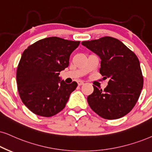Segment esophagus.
<instances>
[{
  "mask_svg": "<svg viewBox=\"0 0 152 152\" xmlns=\"http://www.w3.org/2000/svg\"><path fill=\"white\" fill-rule=\"evenodd\" d=\"M77 83H78V86H82L84 84V81H83V80H78Z\"/></svg>",
  "mask_w": 152,
  "mask_h": 152,
  "instance_id": "obj_1",
  "label": "esophagus"
}]
</instances>
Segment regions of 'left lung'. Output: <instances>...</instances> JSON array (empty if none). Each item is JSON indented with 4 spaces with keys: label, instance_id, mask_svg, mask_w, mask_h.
<instances>
[{
    "label": "left lung",
    "instance_id": "8db88e82",
    "mask_svg": "<svg viewBox=\"0 0 152 152\" xmlns=\"http://www.w3.org/2000/svg\"><path fill=\"white\" fill-rule=\"evenodd\" d=\"M81 43L100 57L99 73L104 79L109 78L104 90L93 86V93L87 98L90 108L109 120L126 116L135 107L143 88L137 57L121 41L110 36Z\"/></svg>",
    "mask_w": 152,
    "mask_h": 152
}]
</instances>
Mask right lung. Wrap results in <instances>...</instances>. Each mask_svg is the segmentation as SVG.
I'll return each instance as SVG.
<instances>
[{"label": "right lung", "mask_w": 152, "mask_h": 152, "mask_svg": "<svg viewBox=\"0 0 152 152\" xmlns=\"http://www.w3.org/2000/svg\"><path fill=\"white\" fill-rule=\"evenodd\" d=\"M80 41L49 37L23 52L17 70V89L22 102L36 115L50 117L66 106L76 82L66 84L59 75L69 64Z\"/></svg>", "instance_id": "add662e5"}]
</instances>
